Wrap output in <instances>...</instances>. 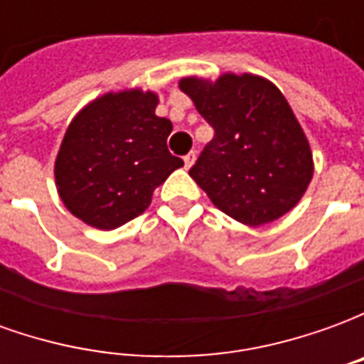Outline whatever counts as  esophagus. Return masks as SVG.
Returning <instances> with one entry per match:
<instances>
[{"label": "esophagus", "mask_w": 364, "mask_h": 364, "mask_svg": "<svg viewBox=\"0 0 364 364\" xmlns=\"http://www.w3.org/2000/svg\"><path fill=\"white\" fill-rule=\"evenodd\" d=\"M195 158H197V156H195V151H189V154L183 158V161H185V167H187V169H189V167L195 164Z\"/></svg>", "instance_id": "esophagus-1"}]
</instances>
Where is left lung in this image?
<instances>
[{
  "label": "left lung",
  "mask_w": 364,
  "mask_h": 364,
  "mask_svg": "<svg viewBox=\"0 0 364 364\" xmlns=\"http://www.w3.org/2000/svg\"><path fill=\"white\" fill-rule=\"evenodd\" d=\"M179 90L214 128L189 175L216 208L245 226L290 213L314 175L310 142L281 90L253 74L189 75Z\"/></svg>",
  "instance_id": "obj_1"
}]
</instances>
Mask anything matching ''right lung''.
<instances>
[{
  "label": "right lung",
  "mask_w": 364,
  "mask_h": 364,
  "mask_svg": "<svg viewBox=\"0 0 364 364\" xmlns=\"http://www.w3.org/2000/svg\"><path fill=\"white\" fill-rule=\"evenodd\" d=\"M158 103L154 91H109L70 122L54 179L62 203L87 226L114 230L140 216L183 166L167 150L173 124L156 114Z\"/></svg>",
  "instance_id": "add662e5"
}]
</instances>
